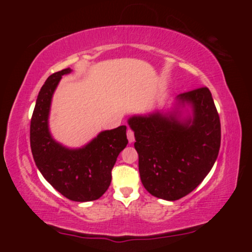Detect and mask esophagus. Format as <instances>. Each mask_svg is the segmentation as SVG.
<instances>
[{
	"instance_id": "esophagus-1",
	"label": "esophagus",
	"mask_w": 252,
	"mask_h": 252,
	"mask_svg": "<svg viewBox=\"0 0 252 252\" xmlns=\"http://www.w3.org/2000/svg\"><path fill=\"white\" fill-rule=\"evenodd\" d=\"M126 136H128V140H129V143H132L135 141V135H134V131H132L131 129H128L126 130Z\"/></svg>"
}]
</instances>
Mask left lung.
I'll return each mask as SVG.
<instances>
[{
	"label": "left lung",
	"instance_id": "left-lung-1",
	"mask_svg": "<svg viewBox=\"0 0 252 252\" xmlns=\"http://www.w3.org/2000/svg\"><path fill=\"white\" fill-rule=\"evenodd\" d=\"M178 103L193 109L182 121L178 112L134 116L138 170L144 189L156 198L174 201L195 189L215 164L220 148V120L206 86L184 92Z\"/></svg>",
	"mask_w": 252,
	"mask_h": 252
}]
</instances>
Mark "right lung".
I'll return each mask as SVG.
<instances>
[{
	"label": "right lung",
	"mask_w": 252,
	"mask_h": 252,
	"mask_svg": "<svg viewBox=\"0 0 252 252\" xmlns=\"http://www.w3.org/2000/svg\"><path fill=\"white\" fill-rule=\"evenodd\" d=\"M65 68L51 74L36 98L31 120V148L43 178L72 201L97 200L109 189L117 156L128 144L126 126L102 131L79 149H68L56 142L48 130L52 96Z\"/></svg>",
	"instance_id": "1"
}]
</instances>
